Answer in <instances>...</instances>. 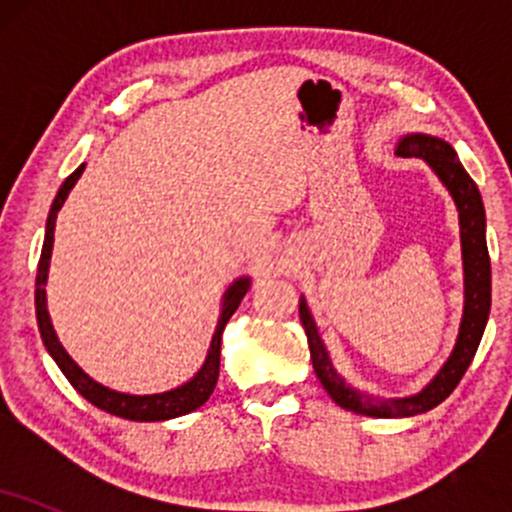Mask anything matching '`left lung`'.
Returning <instances> with one entry per match:
<instances>
[{
	"label": "left lung",
	"mask_w": 512,
	"mask_h": 512,
	"mask_svg": "<svg viewBox=\"0 0 512 512\" xmlns=\"http://www.w3.org/2000/svg\"><path fill=\"white\" fill-rule=\"evenodd\" d=\"M395 154L426 161L433 173L438 175V180L445 185V190L450 192V197L455 199V207L460 211L464 310L460 334H457L455 349H452L450 358L438 370L436 378L424 390L416 392V395L397 399L361 395L354 387L346 385V380L334 370L330 354H327L325 342H322L320 332H317V325L313 315H310L305 298L301 296V303H298V315H301L305 337H308L315 375L320 378L327 395L342 409L363 416H378V419H402V416L424 414V411L438 407L445 397H450V392L460 383L474 354H477L481 334L486 330V320H489L491 310V260L489 248H486V214L477 182L469 178L467 170L462 168L455 149L445 139L431 137V134H407V137L399 139Z\"/></svg>",
	"instance_id": "left-lung-1"
}]
</instances>
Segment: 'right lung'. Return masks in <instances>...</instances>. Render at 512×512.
I'll use <instances>...</instances> for the list:
<instances>
[{"mask_svg":"<svg viewBox=\"0 0 512 512\" xmlns=\"http://www.w3.org/2000/svg\"><path fill=\"white\" fill-rule=\"evenodd\" d=\"M84 168L86 163H81V166L62 182L60 192H57L55 202H52L50 207L48 223H45V243H43V252H40L38 276H35V315H38V330H40V337H43L45 349H48L50 356L55 358V363L60 366L62 373L67 375V380L74 385V390L79 392L81 397H86L93 407L108 411V414H115L120 416V419H129V421H166V419H175V416L190 414V411L202 407V404L211 397V392H214L216 380H219L223 327H226V322L231 320V315L236 313L240 301H243V296L248 293L250 276H240V279L233 281V284L226 289V293H223L221 315H219V322H216L214 337H211L207 358H204L202 368H199L187 383L173 387V390L168 392H156V395H127V392L110 390V387L96 383L91 375H86L84 370L76 366L74 358L64 351L60 339H57L55 327H52V320L48 313V293H45V284H48V272H50L52 243H55L57 211L62 209L64 199H67L69 192H72V187L76 185V180L81 178Z\"/></svg>","mask_w":512,"mask_h":512,"instance_id":"add662e5","label":"right lung"}]
</instances>
